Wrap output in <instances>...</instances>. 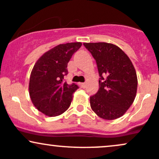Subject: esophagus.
I'll list each match as a JSON object with an SVG mask.
<instances>
[{"label": "esophagus", "mask_w": 159, "mask_h": 159, "mask_svg": "<svg viewBox=\"0 0 159 159\" xmlns=\"http://www.w3.org/2000/svg\"><path fill=\"white\" fill-rule=\"evenodd\" d=\"M80 85H81V88H85L86 86H87V85H86V83H81V84H80Z\"/></svg>", "instance_id": "1"}]
</instances>
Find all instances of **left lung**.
<instances>
[{"mask_svg":"<svg viewBox=\"0 0 159 159\" xmlns=\"http://www.w3.org/2000/svg\"><path fill=\"white\" fill-rule=\"evenodd\" d=\"M96 60L99 89L90 102L99 117L115 120L126 112L134 102L138 87L132 61L119 47L107 43H84Z\"/></svg>","mask_w":159,"mask_h":159,"instance_id":"left-lung-1","label":"left lung"}]
</instances>
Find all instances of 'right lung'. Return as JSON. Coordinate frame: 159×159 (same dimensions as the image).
I'll return each instance as SVG.
<instances>
[{
  "label": "right lung",
  "mask_w": 159,
  "mask_h": 159,
  "mask_svg": "<svg viewBox=\"0 0 159 159\" xmlns=\"http://www.w3.org/2000/svg\"><path fill=\"white\" fill-rule=\"evenodd\" d=\"M81 43L61 44L45 52L36 61L29 82V94L38 111L48 116L64 113L70 106L73 93L78 86L68 84L64 76L67 65Z\"/></svg>",
  "instance_id": "right-lung-1"
}]
</instances>
